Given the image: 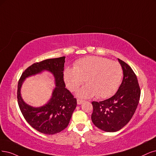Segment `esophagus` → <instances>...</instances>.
Here are the masks:
<instances>
[{
	"label": "esophagus",
	"mask_w": 156,
	"mask_h": 156,
	"mask_svg": "<svg viewBox=\"0 0 156 156\" xmlns=\"http://www.w3.org/2000/svg\"><path fill=\"white\" fill-rule=\"evenodd\" d=\"M84 101V100H82L81 99H78L77 100V104L78 105H81L82 103H83Z\"/></svg>",
	"instance_id": "esophagus-1"
}]
</instances>
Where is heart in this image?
I'll return each mask as SVG.
<instances>
[{
    "label": "heart",
    "instance_id": "1",
    "mask_svg": "<svg viewBox=\"0 0 156 156\" xmlns=\"http://www.w3.org/2000/svg\"><path fill=\"white\" fill-rule=\"evenodd\" d=\"M122 74V67L117 62L90 56L77 60L73 68L67 67L63 78L72 91L82 85L85 80L87 85L77 92L79 97L87 98L96 95L99 98H106L116 93Z\"/></svg>",
    "mask_w": 156,
    "mask_h": 156
}]
</instances>
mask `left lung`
Here are the masks:
<instances>
[{"label": "left lung", "instance_id": "obj_1", "mask_svg": "<svg viewBox=\"0 0 156 156\" xmlns=\"http://www.w3.org/2000/svg\"><path fill=\"white\" fill-rule=\"evenodd\" d=\"M123 78L117 93L102 101H93L92 122L100 129L114 132L129 123L139 103L141 90L135 73L125 62L118 58Z\"/></svg>", "mask_w": 156, "mask_h": 156}]
</instances>
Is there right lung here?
<instances>
[{
  "instance_id": "1",
  "label": "right lung",
  "mask_w": 156,
  "mask_h": 156,
  "mask_svg": "<svg viewBox=\"0 0 156 156\" xmlns=\"http://www.w3.org/2000/svg\"><path fill=\"white\" fill-rule=\"evenodd\" d=\"M65 58V56H62L33 63L22 74L18 83L17 99L23 116L33 129L45 134H55L65 129L77 105L76 99L66 88L63 81ZM44 70L54 75L55 87L46 105L38 108L32 107L22 99L21 85L27 77Z\"/></svg>"
}]
</instances>
